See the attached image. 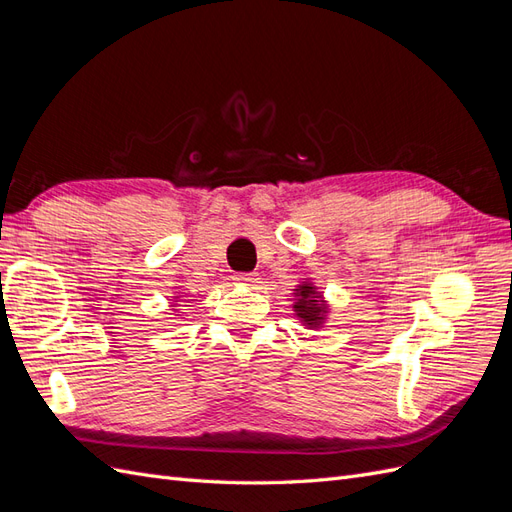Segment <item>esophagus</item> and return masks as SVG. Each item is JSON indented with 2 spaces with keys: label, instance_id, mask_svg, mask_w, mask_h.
<instances>
[{
  "label": "esophagus",
  "instance_id": "34e87169",
  "mask_svg": "<svg viewBox=\"0 0 512 512\" xmlns=\"http://www.w3.org/2000/svg\"><path fill=\"white\" fill-rule=\"evenodd\" d=\"M232 280L239 286H254L258 282V275L256 273H235L232 275Z\"/></svg>",
  "mask_w": 512,
  "mask_h": 512
}]
</instances>
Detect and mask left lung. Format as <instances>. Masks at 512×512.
I'll return each mask as SVG.
<instances>
[{
  "label": "left lung",
  "instance_id": "1",
  "mask_svg": "<svg viewBox=\"0 0 512 512\" xmlns=\"http://www.w3.org/2000/svg\"><path fill=\"white\" fill-rule=\"evenodd\" d=\"M294 312H297V318L305 324L307 329H320V324L324 322V316H327V305L322 301V294L318 288L309 282H303L297 286V292H294Z\"/></svg>",
  "mask_w": 512,
  "mask_h": 512
}]
</instances>
